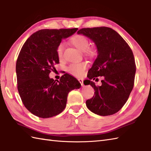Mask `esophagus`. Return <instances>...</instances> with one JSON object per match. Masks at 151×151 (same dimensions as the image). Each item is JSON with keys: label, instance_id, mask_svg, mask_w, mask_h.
Segmentation results:
<instances>
[{"label": "esophagus", "instance_id": "obj_1", "mask_svg": "<svg viewBox=\"0 0 151 151\" xmlns=\"http://www.w3.org/2000/svg\"><path fill=\"white\" fill-rule=\"evenodd\" d=\"M78 82H79L80 83H81V84L82 86H84V83H83V80H82V79L79 78V79H78Z\"/></svg>", "mask_w": 151, "mask_h": 151}]
</instances>
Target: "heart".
I'll list each match as a JSON object with an SVG mask.
<instances>
[{"label":"heart","mask_w":151,"mask_h":151,"mask_svg":"<svg viewBox=\"0 0 151 151\" xmlns=\"http://www.w3.org/2000/svg\"><path fill=\"white\" fill-rule=\"evenodd\" d=\"M74 46L77 48L78 49L82 51H85L86 53L88 55H91L93 50L90 48H89V40L85 36L82 34H75L70 40ZM64 48V44L63 43H60L56 48L57 56L59 59H62L63 57V51ZM87 68V63L86 62L81 63H74L70 64L68 67L67 70L71 75L78 76H82L84 75L86 69Z\"/></svg>","instance_id":"1"}]
</instances>
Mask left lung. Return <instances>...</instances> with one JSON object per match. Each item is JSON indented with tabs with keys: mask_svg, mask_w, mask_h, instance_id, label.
Here are the masks:
<instances>
[{
	"mask_svg": "<svg viewBox=\"0 0 151 151\" xmlns=\"http://www.w3.org/2000/svg\"><path fill=\"white\" fill-rule=\"evenodd\" d=\"M91 40L97 48V57L88 70L87 84L95 89L86 104L89 110L101 116L117 113L126 103L132 91L136 74V63L132 49L116 31L101 27L79 30ZM104 76L101 86L91 80Z\"/></svg>",
	"mask_w": 151,
	"mask_h": 151,
	"instance_id": "8db88e82",
	"label": "left lung"
}]
</instances>
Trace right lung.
Masks as SVG:
<instances>
[{"label":"right lung","mask_w":151,"mask_h":151,"mask_svg":"<svg viewBox=\"0 0 151 151\" xmlns=\"http://www.w3.org/2000/svg\"><path fill=\"white\" fill-rule=\"evenodd\" d=\"M77 30V28L38 30L21 48L16 62L17 89L24 106L36 116L49 118L58 115L66 106L69 93L81 87L67 73L59 81L49 76L59 63L58 45Z\"/></svg>","instance_id":"right-lung-1"}]
</instances>
